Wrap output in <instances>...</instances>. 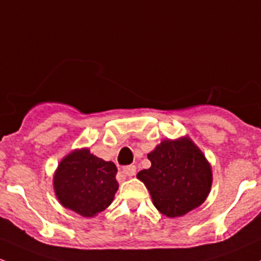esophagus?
<instances>
[{
    "instance_id": "esophagus-1",
    "label": "esophagus",
    "mask_w": 261,
    "mask_h": 261,
    "mask_svg": "<svg viewBox=\"0 0 261 261\" xmlns=\"http://www.w3.org/2000/svg\"><path fill=\"white\" fill-rule=\"evenodd\" d=\"M122 172L125 175H127V176H134V175L136 174V166L135 165H128V166L123 167Z\"/></svg>"
}]
</instances>
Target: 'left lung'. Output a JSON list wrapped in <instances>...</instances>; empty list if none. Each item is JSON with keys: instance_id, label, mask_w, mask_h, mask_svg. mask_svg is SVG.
<instances>
[{"instance_id": "left-lung-1", "label": "left lung", "mask_w": 261, "mask_h": 261, "mask_svg": "<svg viewBox=\"0 0 261 261\" xmlns=\"http://www.w3.org/2000/svg\"><path fill=\"white\" fill-rule=\"evenodd\" d=\"M151 167L140 179L156 209L169 218L182 216L205 201L211 188V167L190 139L165 140L147 155Z\"/></svg>"}]
</instances>
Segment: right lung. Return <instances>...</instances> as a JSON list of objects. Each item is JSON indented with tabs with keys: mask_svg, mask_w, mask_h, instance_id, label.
<instances>
[{
	"mask_svg": "<svg viewBox=\"0 0 261 261\" xmlns=\"http://www.w3.org/2000/svg\"><path fill=\"white\" fill-rule=\"evenodd\" d=\"M117 167L111 161L76 150L60 163L54 177L55 193L67 209L92 218L110 206L119 189Z\"/></svg>",
	"mask_w": 261,
	"mask_h": 261,
	"instance_id": "1",
	"label": "right lung"
}]
</instances>
